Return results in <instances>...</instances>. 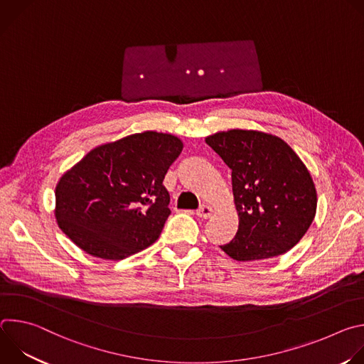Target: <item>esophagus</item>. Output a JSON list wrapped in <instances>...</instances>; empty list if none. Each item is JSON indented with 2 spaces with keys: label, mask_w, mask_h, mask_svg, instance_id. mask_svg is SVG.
<instances>
[{
  "label": "esophagus",
  "mask_w": 364,
  "mask_h": 364,
  "mask_svg": "<svg viewBox=\"0 0 364 364\" xmlns=\"http://www.w3.org/2000/svg\"><path fill=\"white\" fill-rule=\"evenodd\" d=\"M215 213V210H213V207L212 205H209V204H203L200 209L197 210V216L200 218V219H209L212 215Z\"/></svg>",
  "instance_id": "obj_1"
}]
</instances>
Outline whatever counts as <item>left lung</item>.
<instances>
[{
    "label": "left lung",
    "mask_w": 364,
    "mask_h": 364,
    "mask_svg": "<svg viewBox=\"0 0 364 364\" xmlns=\"http://www.w3.org/2000/svg\"><path fill=\"white\" fill-rule=\"evenodd\" d=\"M204 141L232 170L239 229L222 250L235 261H262L294 247L317 212L316 184L298 154L279 136L255 129Z\"/></svg>",
    "instance_id": "1"
}]
</instances>
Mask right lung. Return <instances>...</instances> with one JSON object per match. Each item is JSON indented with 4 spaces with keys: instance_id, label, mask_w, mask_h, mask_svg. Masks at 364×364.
<instances>
[{
    "instance_id": "obj_1",
    "label": "right lung",
    "mask_w": 364,
    "mask_h": 364,
    "mask_svg": "<svg viewBox=\"0 0 364 364\" xmlns=\"http://www.w3.org/2000/svg\"><path fill=\"white\" fill-rule=\"evenodd\" d=\"M183 146L176 135L145 131L93 148L56 186L59 228L107 261L144 250L171 213L163 180Z\"/></svg>"
}]
</instances>
